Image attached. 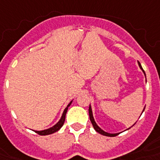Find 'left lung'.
Instances as JSON below:
<instances>
[{
	"instance_id": "8db88e82",
	"label": "left lung",
	"mask_w": 160,
	"mask_h": 160,
	"mask_svg": "<svg viewBox=\"0 0 160 160\" xmlns=\"http://www.w3.org/2000/svg\"><path fill=\"white\" fill-rule=\"evenodd\" d=\"M138 66H139V68L143 70L142 67H141V65H140L139 62H138ZM143 72H144V70H143ZM144 73H145V72H144ZM145 75H146V74H145ZM144 110H145V109H144ZM88 112H89V117H90V120H91L92 124V127H93L94 130H95L97 132H99V133H100V134L102 135H105V136H108V137H115V136H117V135L119 134V133H113V134H112V133H108V132H104L103 130H101V129L97 126V124H96L95 121H94V119H93V117H92V112L91 107H89Z\"/></svg>"
}]
</instances>
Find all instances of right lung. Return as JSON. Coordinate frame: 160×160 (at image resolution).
Returning a JSON list of instances; mask_svg holds the SVG:
<instances>
[{"mask_svg":"<svg viewBox=\"0 0 160 160\" xmlns=\"http://www.w3.org/2000/svg\"><path fill=\"white\" fill-rule=\"evenodd\" d=\"M72 103V101L68 104V106L66 107V109L64 110L63 112V114L61 116V119H60V121L57 123L55 126H53V127H51V128H49V129H47V130H44V131H34L36 133H38L39 135H49V134H52L53 132H55L57 131H59L60 129L61 128V127L64 125V122H65V118H66V113H67V112H68V107L71 105Z\"/></svg>","mask_w":160,"mask_h":160,"instance_id":"add662e5","label":"right lung"}]
</instances>
